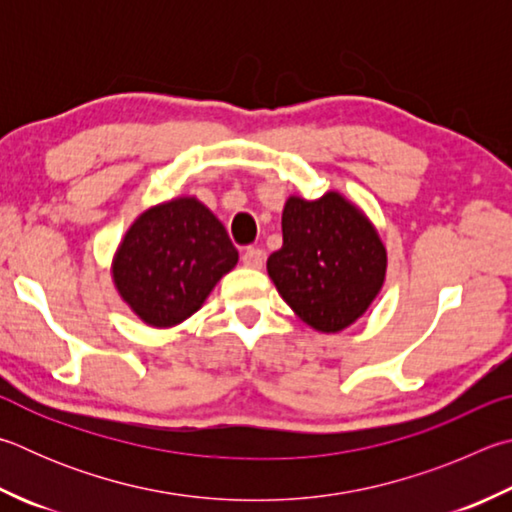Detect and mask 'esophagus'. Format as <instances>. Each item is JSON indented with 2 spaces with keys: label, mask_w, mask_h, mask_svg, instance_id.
<instances>
[{
  "label": "esophagus",
  "mask_w": 512,
  "mask_h": 512,
  "mask_svg": "<svg viewBox=\"0 0 512 512\" xmlns=\"http://www.w3.org/2000/svg\"><path fill=\"white\" fill-rule=\"evenodd\" d=\"M241 262L248 268H262L264 264V250L257 248V246H248L244 250V255H241Z\"/></svg>",
  "instance_id": "obj_1"
}]
</instances>
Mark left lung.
<instances>
[{
    "mask_svg": "<svg viewBox=\"0 0 512 512\" xmlns=\"http://www.w3.org/2000/svg\"><path fill=\"white\" fill-rule=\"evenodd\" d=\"M280 250L266 268L284 302L315 331L356 322L385 282L387 253L376 228L338 192L315 201L288 197Z\"/></svg>",
    "mask_w": 512,
    "mask_h": 512,
    "instance_id": "1",
    "label": "left lung"
}]
</instances>
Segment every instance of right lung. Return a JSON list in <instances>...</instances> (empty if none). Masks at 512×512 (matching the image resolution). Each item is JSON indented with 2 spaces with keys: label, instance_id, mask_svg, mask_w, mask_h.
Returning <instances> with one entry per match:
<instances>
[{
  "label": "right lung",
  "instance_id": "right-lung-1",
  "mask_svg": "<svg viewBox=\"0 0 512 512\" xmlns=\"http://www.w3.org/2000/svg\"><path fill=\"white\" fill-rule=\"evenodd\" d=\"M239 259L224 224L194 197L145 210L116 250L111 275L150 327H174L201 309Z\"/></svg>",
  "mask_w": 512,
  "mask_h": 512
}]
</instances>
